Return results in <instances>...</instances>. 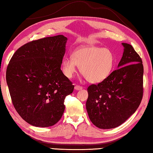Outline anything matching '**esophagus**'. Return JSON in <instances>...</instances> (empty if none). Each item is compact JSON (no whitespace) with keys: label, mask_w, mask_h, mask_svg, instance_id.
<instances>
[{"label":"esophagus","mask_w":153,"mask_h":153,"mask_svg":"<svg viewBox=\"0 0 153 153\" xmlns=\"http://www.w3.org/2000/svg\"><path fill=\"white\" fill-rule=\"evenodd\" d=\"M75 89L77 90V91H79V90H82V87L81 86H79V85H76L75 86Z\"/></svg>","instance_id":"34e87169"}]
</instances>
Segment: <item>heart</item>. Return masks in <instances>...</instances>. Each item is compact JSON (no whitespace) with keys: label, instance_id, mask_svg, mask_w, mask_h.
<instances>
[{"label":"heart","instance_id":"b5f03b06","mask_svg":"<svg viewBox=\"0 0 153 153\" xmlns=\"http://www.w3.org/2000/svg\"><path fill=\"white\" fill-rule=\"evenodd\" d=\"M114 65V56L108 49L84 47L76 49L73 58L66 56L62 63L63 74L71 78L77 71V66L84 77L91 83H100L108 77Z\"/></svg>","mask_w":153,"mask_h":153}]
</instances>
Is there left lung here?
I'll return each mask as SVG.
<instances>
[{
  "mask_svg": "<svg viewBox=\"0 0 153 153\" xmlns=\"http://www.w3.org/2000/svg\"><path fill=\"white\" fill-rule=\"evenodd\" d=\"M124 53L118 69L98 84L87 88L86 103L88 117L102 129L122 124L135 112L143 97L142 58L131 45L122 43Z\"/></svg>",
  "mask_w": 153,
  "mask_h": 153,
  "instance_id": "left-lung-1",
  "label": "left lung"
}]
</instances>
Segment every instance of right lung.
Here are the masks:
<instances>
[{
	"label": "right lung",
	"instance_id": "1",
	"mask_svg": "<svg viewBox=\"0 0 153 153\" xmlns=\"http://www.w3.org/2000/svg\"><path fill=\"white\" fill-rule=\"evenodd\" d=\"M67 38L63 35L33 40L20 47L7 68L13 105L36 127H49L62 117L66 96L74 86L60 69Z\"/></svg>",
	"mask_w": 153,
	"mask_h": 153
}]
</instances>
